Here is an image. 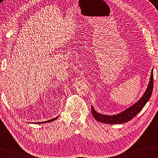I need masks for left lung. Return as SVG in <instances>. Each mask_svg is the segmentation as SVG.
<instances>
[{
	"label": "left lung",
	"mask_w": 158,
	"mask_h": 158,
	"mask_svg": "<svg viewBox=\"0 0 158 158\" xmlns=\"http://www.w3.org/2000/svg\"><path fill=\"white\" fill-rule=\"evenodd\" d=\"M152 89H153V69H152L150 77V81L148 82L147 89L145 91L140 99L136 102L131 106L127 108L123 112L119 113L115 115H103L97 112L94 110L93 106H92V114L97 120L99 122L106 124H122L131 120L134 116H136L148 102L151 97Z\"/></svg>",
	"instance_id": "8db88e82"
}]
</instances>
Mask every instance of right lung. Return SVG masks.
<instances>
[{
  "label": "right lung",
  "mask_w": 158,
  "mask_h": 158,
  "mask_svg": "<svg viewBox=\"0 0 158 158\" xmlns=\"http://www.w3.org/2000/svg\"><path fill=\"white\" fill-rule=\"evenodd\" d=\"M58 118H59V116H58V117H56V118H53V119H51V120H50L44 121V122H40V123H37V124H43V123H51V122H52V121H54V120H56V119H57Z\"/></svg>",
  "instance_id": "right-lung-1"
}]
</instances>
